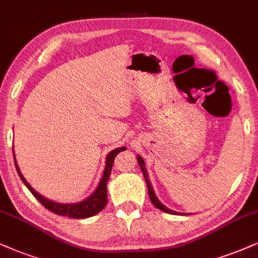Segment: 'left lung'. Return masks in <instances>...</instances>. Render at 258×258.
Segmentation results:
<instances>
[{
    "label": "left lung",
    "mask_w": 258,
    "mask_h": 258,
    "mask_svg": "<svg viewBox=\"0 0 258 258\" xmlns=\"http://www.w3.org/2000/svg\"><path fill=\"white\" fill-rule=\"evenodd\" d=\"M138 163H139V167H140V169H142V171H143V175H144V178H145V181H146V185H148V190H149V197H150V200H151V202L153 204V206L157 207L158 210H161V211H163V212H165V213H169V214H177V212L169 210L168 207H165L164 205H163V204H161V202H159V200L157 199V197H156L155 191H153L151 182H150V180H149V174H148V171H146V169H145V163H144V161H143V158H142V157H139V156H138Z\"/></svg>",
    "instance_id": "obj_1"
}]
</instances>
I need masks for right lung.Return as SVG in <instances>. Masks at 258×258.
Returning <instances> with one entry per match:
<instances>
[{
    "instance_id": "add662e5",
    "label": "right lung",
    "mask_w": 258,
    "mask_h": 258,
    "mask_svg": "<svg viewBox=\"0 0 258 258\" xmlns=\"http://www.w3.org/2000/svg\"><path fill=\"white\" fill-rule=\"evenodd\" d=\"M126 150V148H119L113 150L112 152L108 153L106 158V167H105V171H103V176L101 178L99 185H97L96 190L94 191L93 194L90 195L89 198L86 199V200L82 202H78V204H58V202H53L47 200L44 197H41L40 194L37 193L33 188L29 185L27 181L25 180L24 176L20 172V169H19L18 164L15 162V168L18 170V174L20 176V178L24 182L26 187H27L31 193L34 195L35 199L40 202V204L44 206L45 208H47L48 211H51L52 213H56L58 216H64V217H69V218H74V219H83V218H89L95 216V214L99 213L105 208L106 204H107V182L109 180V175L110 171H112V165L114 162V158L116 157L119 152ZM13 155H14V151H13Z\"/></svg>"
}]
</instances>
